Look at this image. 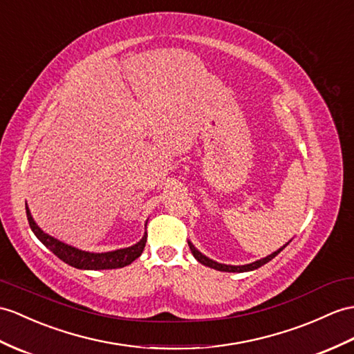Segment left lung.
<instances>
[{
	"label": "left lung",
	"instance_id": "8db88e82",
	"mask_svg": "<svg viewBox=\"0 0 354 354\" xmlns=\"http://www.w3.org/2000/svg\"><path fill=\"white\" fill-rule=\"evenodd\" d=\"M189 243V248H191V252H192V255L196 258L198 261H200L201 264H204V266H207V267H212V269H216V270H221V272H251V270H255V269H258V267H261V266H264L266 263H269L270 260H273L274 257H277L283 248H286L287 245H283L282 248H279L278 251H274L273 254H270V255H267L266 258H261V260H257V261H254V263H251V264H245V266H228V264H221V263H216V261H213V260H210L209 257H205V255H203L200 251H198V249L191 243V242H187Z\"/></svg>",
	"mask_w": 354,
	"mask_h": 354
}]
</instances>
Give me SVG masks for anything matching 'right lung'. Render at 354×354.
<instances>
[{
    "mask_svg": "<svg viewBox=\"0 0 354 354\" xmlns=\"http://www.w3.org/2000/svg\"><path fill=\"white\" fill-rule=\"evenodd\" d=\"M25 210H27V218H28L30 227L40 242L45 245L49 251H53V254H55L59 260H63L68 266L76 267V269H82V270L120 269V267L129 266L132 261H135L136 258L142 254L145 242H147V232H145L140 242L133 246L124 248V249H117V251L102 252V254L81 251V249L73 248L71 245H66L63 242H59V240L54 239L53 236L46 234V232H43L37 227V223L34 222L28 205H25Z\"/></svg>",
    "mask_w": 354,
    "mask_h": 354,
    "instance_id": "1",
    "label": "right lung"
}]
</instances>
